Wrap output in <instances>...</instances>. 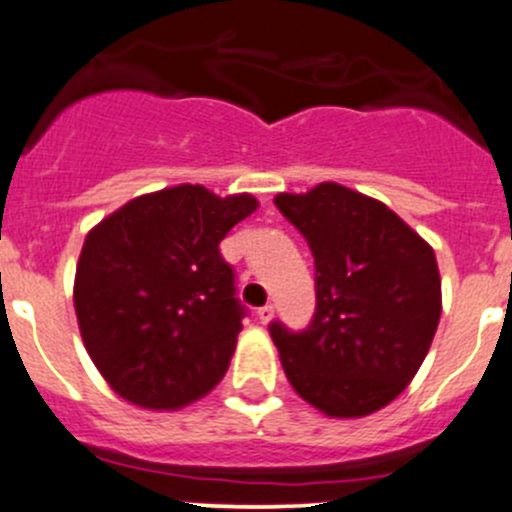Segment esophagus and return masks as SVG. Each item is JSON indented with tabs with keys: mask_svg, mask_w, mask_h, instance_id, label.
<instances>
[{
	"mask_svg": "<svg viewBox=\"0 0 512 512\" xmlns=\"http://www.w3.org/2000/svg\"><path fill=\"white\" fill-rule=\"evenodd\" d=\"M256 316H258V321H261V323H268V321H271V318H273V306H271V303H268V306H261V308H258Z\"/></svg>",
	"mask_w": 512,
	"mask_h": 512,
	"instance_id": "1",
	"label": "esophagus"
}]
</instances>
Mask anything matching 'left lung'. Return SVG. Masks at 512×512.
<instances>
[{"label":"left lung","mask_w":512,"mask_h":512,"mask_svg":"<svg viewBox=\"0 0 512 512\" xmlns=\"http://www.w3.org/2000/svg\"><path fill=\"white\" fill-rule=\"evenodd\" d=\"M273 201L316 263L311 323L268 326L288 383L326 416H368L413 381L435 336L433 249L386 204L331 181Z\"/></svg>","instance_id":"8db88e82"}]
</instances>
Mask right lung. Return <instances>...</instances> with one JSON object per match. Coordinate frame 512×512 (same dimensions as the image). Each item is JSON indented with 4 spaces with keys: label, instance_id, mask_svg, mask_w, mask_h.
Masks as SVG:
<instances>
[{
    "label": "right lung",
    "instance_id": "obj_1",
    "mask_svg": "<svg viewBox=\"0 0 512 512\" xmlns=\"http://www.w3.org/2000/svg\"><path fill=\"white\" fill-rule=\"evenodd\" d=\"M204 186L139 196L89 231L74 308L91 361L134 406L171 411L229 371L246 306L219 244L256 211Z\"/></svg>",
    "mask_w": 512,
    "mask_h": 512
}]
</instances>
